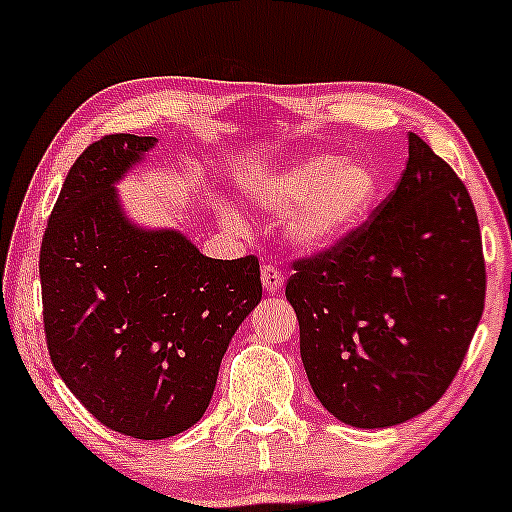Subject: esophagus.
<instances>
[{
    "instance_id": "esophagus-1",
    "label": "esophagus",
    "mask_w": 512,
    "mask_h": 512,
    "mask_svg": "<svg viewBox=\"0 0 512 512\" xmlns=\"http://www.w3.org/2000/svg\"><path fill=\"white\" fill-rule=\"evenodd\" d=\"M261 280H263V287H266V292H280V287H283V271H280L278 266H273V263H266V266L261 268Z\"/></svg>"
}]
</instances>
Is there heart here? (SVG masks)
<instances>
[{"label": "heart", "mask_w": 512, "mask_h": 512, "mask_svg": "<svg viewBox=\"0 0 512 512\" xmlns=\"http://www.w3.org/2000/svg\"><path fill=\"white\" fill-rule=\"evenodd\" d=\"M375 193L370 166L338 162L333 154L304 157L261 186V200L275 210L297 203L287 215V229L304 246H326L348 234Z\"/></svg>", "instance_id": "obj_1"}]
</instances>
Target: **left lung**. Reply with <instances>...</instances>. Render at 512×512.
<instances>
[{
    "instance_id": "left-lung-1",
    "label": "left lung",
    "mask_w": 512,
    "mask_h": 512,
    "mask_svg": "<svg viewBox=\"0 0 512 512\" xmlns=\"http://www.w3.org/2000/svg\"><path fill=\"white\" fill-rule=\"evenodd\" d=\"M287 302L317 399L355 428H389L447 392L486 300L467 186L418 135L396 188L336 244L292 261Z\"/></svg>"
}]
</instances>
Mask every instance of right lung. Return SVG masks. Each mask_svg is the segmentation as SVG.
<instances>
[{
	"label": "right lung",
	"mask_w": 512,
	"mask_h": 512,
	"mask_svg": "<svg viewBox=\"0 0 512 512\" xmlns=\"http://www.w3.org/2000/svg\"><path fill=\"white\" fill-rule=\"evenodd\" d=\"M154 142L116 132L79 154L38 263L57 375L103 426L137 440L200 421L222 355L263 292L256 256L208 258L174 229L125 220L113 183Z\"/></svg>",
	"instance_id": "1"
}]
</instances>
